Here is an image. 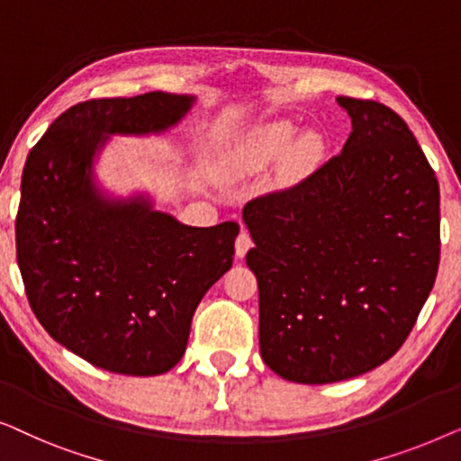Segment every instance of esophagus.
<instances>
[{
  "instance_id": "1",
  "label": "esophagus",
  "mask_w": 461,
  "mask_h": 461,
  "mask_svg": "<svg viewBox=\"0 0 461 461\" xmlns=\"http://www.w3.org/2000/svg\"><path fill=\"white\" fill-rule=\"evenodd\" d=\"M251 248H254V241H251L249 232L245 230V229H241V232H239V237H237V241H235V254H237V258H245V254H248Z\"/></svg>"
}]
</instances>
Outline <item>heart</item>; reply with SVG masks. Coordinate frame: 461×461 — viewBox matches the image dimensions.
Returning <instances> with one entry per match:
<instances>
[{"label": "heart", "instance_id": "obj_1", "mask_svg": "<svg viewBox=\"0 0 461 461\" xmlns=\"http://www.w3.org/2000/svg\"><path fill=\"white\" fill-rule=\"evenodd\" d=\"M295 134H298V128L292 122H268L256 125V128L245 130L241 136H237V140L232 142V157L243 166H267V163L287 153ZM321 149H323L321 138L314 131H304L298 136L293 150L289 151V163L294 167L312 166L319 159Z\"/></svg>", "mask_w": 461, "mask_h": 461}]
</instances>
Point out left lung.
<instances>
[{
  "instance_id": "obj_1",
  "label": "left lung",
  "mask_w": 461,
  "mask_h": 461,
  "mask_svg": "<svg viewBox=\"0 0 461 461\" xmlns=\"http://www.w3.org/2000/svg\"><path fill=\"white\" fill-rule=\"evenodd\" d=\"M342 153L300 185L249 201L245 260L260 292V355L276 375L331 384L386 363L432 292L438 180L393 109L338 96Z\"/></svg>"
}]
</instances>
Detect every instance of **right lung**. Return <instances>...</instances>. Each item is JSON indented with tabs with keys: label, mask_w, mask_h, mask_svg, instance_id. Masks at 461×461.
Here are the masks:
<instances>
[{
	"label": "right lung",
	"mask_w": 461,
	"mask_h": 461,
	"mask_svg": "<svg viewBox=\"0 0 461 461\" xmlns=\"http://www.w3.org/2000/svg\"><path fill=\"white\" fill-rule=\"evenodd\" d=\"M193 104L167 92L79 103L24 163L16 258L29 304L56 342L113 374L172 369L201 298L232 267L237 222L186 226L149 194L106 193L94 172L109 136L163 134Z\"/></svg>",
	"instance_id": "obj_1"
}]
</instances>
